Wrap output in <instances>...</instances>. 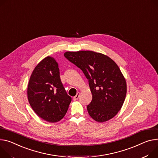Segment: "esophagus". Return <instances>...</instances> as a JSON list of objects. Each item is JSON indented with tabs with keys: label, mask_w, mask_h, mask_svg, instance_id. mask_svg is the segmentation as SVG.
Listing matches in <instances>:
<instances>
[{
	"label": "esophagus",
	"mask_w": 158,
	"mask_h": 158,
	"mask_svg": "<svg viewBox=\"0 0 158 158\" xmlns=\"http://www.w3.org/2000/svg\"><path fill=\"white\" fill-rule=\"evenodd\" d=\"M79 93H77V94L73 98V99L74 100V101H76V100H77V99H78V98H79Z\"/></svg>",
	"instance_id": "34e87169"
}]
</instances>
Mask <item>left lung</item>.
Listing matches in <instances>:
<instances>
[{"mask_svg":"<svg viewBox=\"0 0 158 158\" xmlns=\"http://www.w3.org/2000/svg\"><path fill=\"white\" fill-rule=\"evenodd\" d=\"M64 56L88 79L93 98L87 110L91 118L103 122L115 116L127 93L126 81L117 64L108 56L92 51L67 52Z\"/></svg>","mask_w":158,"mask_h":158,"instance_id":"left-lung-1","label":"left lung"}]
</instances>
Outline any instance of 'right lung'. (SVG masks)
I'll use <instances>...</instances> for the list:
<instances>
[{
  "instance_id": "add662e5",
  "label": "right lung",
  "mask_w": 158,
  "mask_h": 158,
  "mask_svg": "<svg viewBox=\"0 0 158 158\" xmlns=\"http://www.w3.org/2000/svg\"><path fill=\"white\" fill-rule=\"evenodd\" d=\"M29 103L38 115L49 122L60 120L67 111L72 98L64 87L58 64L51 56L35 68L27 86Z\"/></svg>"
}]
</instances>
